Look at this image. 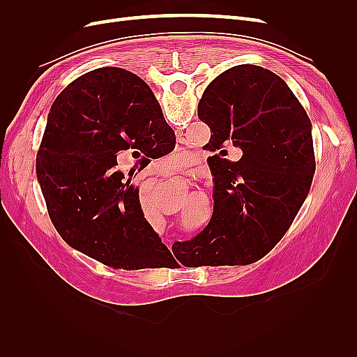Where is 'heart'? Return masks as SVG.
<instances>
[{
  "instance_id": "b5f03b06",
  "label": "heart",
  "mask_w": 357,
  "mask_h": 357,
  "mask_svg": "<svg viewBox=\"0 0 357 357\" xmlns=\"http://www.w3.org/2000/svg\"><path fill=\"white\" fill-rule=\"evenodd\" d=\"M167 162H168V165H181V164H185L186 162V155L185 153H181V152H174V153H171L167 159H165Z\"/></svg>"
}]
</instances>
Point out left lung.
Masks as SVG:
<instances>
[{
  "label": "left lung",
  "instance_id": "8db88e82",
  "mask_svg": "<svg viewBox=\"0 0 357 357\" xmlns=\"http://www.w3.org/2000/svg\"><path fill=\"white\" fill-rule=\"evenodd\" d=\"M198 117L213 150L232 143L236 162L211 156L214 211L199 235L177 243L186 266L248 265L283 238L316 171L311 122L287 83L257 66H236L204 91Z\"/></svg>",
  "mask_w": 357,
  "mask_h": 357
}]
</instances>
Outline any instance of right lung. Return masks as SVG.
<instances>
[{"mask_svg": "<svg viewBox=\"0 0 357 357\" xmlns=\"http://www.w3.org/2000/svg\"><path fill=\"white\" fill-rule=\"evenodd\" d=\"M165 139L176 134L138 75L104 67L70 83L50 107L36 168L62 240L116 269L174 261L144 219L132 174L116 168L121 153L149 156Z\"/></svg>", "mask_w": 357, "mask_h": 357, "instance_id": "right-lung-1", "label": "right lung"}]
</instances>
